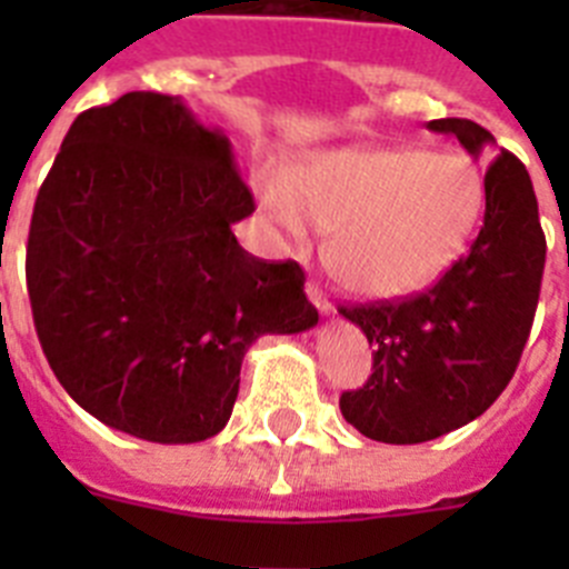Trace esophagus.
Masks as SVG:
<instances>
[{
    "mask_svg": "<svg viewBox=\"0 0 569 569\" xmlns=\"http://www.w3.org/2000/svg\"><path fill=\"white\" fill-rule=\"evenodd\" d=\"M308 299L313 301L316 308H319V313H330V301H328V296H325V290L319 288V284H316V281H308Z\"/></svg>",
    "mask_w": 569,
    "mask_h": 569,
    "instance_id": "esophagus-1",
    "label": "esophagus"
}]
</instances>
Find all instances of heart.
Listing matches in <instances>:
<instances>
[{"mask_svg": "<svg viewBox=\"0 0 569 569\" xmlns=\"http://www.w3.org/2000/svg\"><path fill=\"white\" fill-rule=\"evenodd\" d=\"M259 202L290 239L333 230L330 273L361 299L430 288L467 253L487 213L485 173L459 150L353 144L321 150L290 173L268 170Z\"/></svg>", "mask_w": 569, "mask_h": 569, "instance_id": "b5f03b06", "label": "heart"}]
</instances>
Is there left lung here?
I'll list each match as a JSON object with an SVG mask.
<instances>
[{
  "instance_id": "1",
  "label": "left lung",
  "mask_w": 569,
  "mask_h": 569,
  "mask_svg": "<svg viewBox=\"0 0 569 569\" xmlns=\"http://www.w3.org/2000/svg\"><path fill=\"white\" fill-rule=\"evenodd\" d=\"M481 156L496 139L470 119H433ZM487 213L479 236L433 288L396 301L353 305L350 319L373 350V373L339 407L361 436L419 445L481 416L510 385L532 328L547 241L530 173L501 150L485 173Z\"/></svg>"
}]
</instances>
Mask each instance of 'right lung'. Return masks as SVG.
<instances>
[{
	"mask_svg": "<svg viewBox=\"0 0 569 569\" xmlns=\"http://www.w3.org/2000/svg\"><path fill=\"white\" fill-rule=\"evenodd\" d=\"M253 210L228 136L179 97L133 90L77 116L24 259L39 345L70 399L159 445L228 425L248 347L319 321L296 261L236 241Z\"/></svg>",
	"mask_w": 569,
	"mask_h": 569,
	"instance_id": "right-lung-1",
	"label": "right lung"
}]
</instances>
